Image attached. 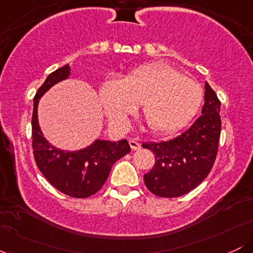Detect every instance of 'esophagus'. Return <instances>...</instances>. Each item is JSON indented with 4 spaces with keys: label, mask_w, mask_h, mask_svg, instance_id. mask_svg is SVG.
<instances>
[{
    "label": "esophagus",
    "mask_w": 253,
    "mask_h": 253,
    "mask_svg": "<svg viewBox=\"0 0 253 253\" xmlns=\"http://www.w3.org/2000/svg\"><path fill=\"white\" fill-rule=\"evenodd\" d=\"M129 146H130V149L134 150V151L140 149V144H139L138 141L135 140V139H130V140H129Z\"/></svg>",
    "instance_id": "esophagus-1"
}]
</instances>
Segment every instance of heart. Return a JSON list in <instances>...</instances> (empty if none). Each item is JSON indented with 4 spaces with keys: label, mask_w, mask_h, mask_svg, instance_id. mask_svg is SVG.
<instances>
[{
    "label": "heart",
    "mask_w": 253,
    "mask_h": 253,
    "mask_svg": "<svg viewBox=\"0 0 253 253\" xmlns=\"http://www.w3.org/2000/svg\"><path fill=\"white\" fill-rule=\"evenodd\" d=\"M101 106L115 129L128 128L129 118L143 104L145 120L156 133L181 129L196 115L203 89L167 63H151L133 69L123 80L103 81L98 91Z\"/></svg>",
    "instance_id": "heart-1"
}]
</instances>
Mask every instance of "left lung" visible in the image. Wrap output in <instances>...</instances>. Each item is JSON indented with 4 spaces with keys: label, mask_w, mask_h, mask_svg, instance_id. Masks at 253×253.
Here are the masks:
<instances>
[{
    "label": "left lung",
    "mask_w": 253,
    "mask_h": 253,
    "mask_svg": "<svg viewBox=\"0 0 253 253\" xmlns=\"http://www.w3.org/2000/svg\"><path fill=\"white\" fill-rule=\"evenodd\" d=\"M205 89L202 115L189 128L172 139L143 144L156 156L144 182L157 196L170 199L189 193L213 168L221 132L220 101L207 82Z\"/></svg>",
    "instance_id": "8db88e82"
}]
</instances>
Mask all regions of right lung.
<instances>
[{"mask_svg":"<svg viewBox=\"0 0 253 253\" xmlns=\"http://www.w3.org/2000/svg\"><path fill=\"white\" fill-rule=\"evenodd\" d=\"M70 76L69 64L57 69L38 89L33 100L32 146L37 167L45 178L59 190L76 199L96 194L108 178L113 164L130 151L126 139L109 141L97 139L88 147L78 151H64L52 146L42 135L38 121V103L51 86Z\"/></svg>","mask_w":253,"mask_h":253,"instance_id":"1","label":"right lung"}]
</instances>
